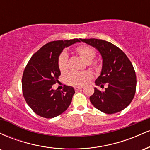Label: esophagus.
<instances>
[{
	"instance_id": "obj_1",
	"label": "esophagus",
	"mask_w": 150,
	"mask_h": 150,
	"mask_svg": "<svg viewBox=\"0 0 150 150\" xmlns=\"http://www.w3.org/2000/svg\"><path fill=\"white\" fill-rule=\"evenodd\" d=\"M75 91H79V90H82V87H75Z\"/></svg>"
}]
</instances>
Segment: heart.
<instances>
[{"label":"heart","mask_w":150,"mask_h":150,"mask_svg":"<svg viewBox=\"0 0 150 150\" xmlns=\"http://www.w3.org/2000/svg\"><path fill=\"white\" fill-rule=\"evenodd\" d=\"M75 51L85 63H90L94 59L95 52L92 48L86 45H81L76 48ZM58 68L61 73H65L68 70V55L65 52L61 53L58 58ZM92 78V75L89 72L77 73L73 72L66 77L68 85L74 87H82Z\"/></svg>","instance_id":"b5f03b06"}]
</instances>
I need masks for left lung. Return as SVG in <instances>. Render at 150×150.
Listing matches in <instances>:
<instances>
[{"instance_id": "1", "label": "left lung", "mask_w": 150, "mask_h": 150, "mask_svg": "<svg viewBox=\"0 0 150 150\" xmlns=\"http://www.w3.org/2000/svg\"><path fill=\"white\" fill-rule=\"evenodd\" d=\"M81 42L95 48L102 59L100 75L95 80L94 94L89 97L93 106L107 114L122 111L130 104L136 90V75L131 62L119 48L106 41L80 39Z\"/></svg>"}]
</instances>
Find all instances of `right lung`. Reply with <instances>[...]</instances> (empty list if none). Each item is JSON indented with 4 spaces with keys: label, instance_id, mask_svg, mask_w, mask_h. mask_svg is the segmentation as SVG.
<instances>
[{
    "label": "right lung",
    "instance_id": "1",
    "mask_svg": "<svg viewBox=\"0 0 150 150\" xmlns=\"http://www.w3.org/2000/svg\"><path fill=\"white\" fill-rule=\"evenodd\" d=\"M80 42L77 39L48 43L35 53L27 63L22 80L24 98L34 113L46 118H53L69 107L75 89L65 86L63 90L53 89L61 71L58 58L65 48Z\"/></svg>",
    "mask_w": 150,
    "mask_h": 150
}]
</instances>
